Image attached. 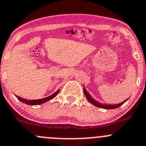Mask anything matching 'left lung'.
<instances>
[{
	"instance_id": "obj_1",
	"label": "left lung",
	"mask_w": 146,
	"mask_h": 146,
	"mask_svg": "<svg viewBox=\"0 0 146 146\" xmlns=\"http://www.w3.org/2000/svg\"><path fill=\"white\" fill-rule=\"evenodd\" d=\"M83 92H84V94H85V97H86L87 99H88V100L89 101L91 104H92L93 105L96 106V107H100V108L105 109V110H111V109L117 108V107H120L121 105H122L123 103L126 102L128 100V99H129V98H128L127 100H126L122 102L121 103H119V104H102V103H100V102H99L96 101L95 100H94L93 98H92V96H91V95L88 93V92L86 90V89H85V88H83Z\"/></svg>"
}]
</instances>
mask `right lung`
Here are the masks:
<instances>
[{
	"mask_svg": "<svg viewBox=\"0 0 146 146\" xmlns=\"http://www.w3.org/2000/svg\"><path fill=\"white\" fill-rule=\"evenodd\" d=\"M58 92H59V90H58L56 92H54V94H52V95H50V96L47 97V98H42V99H39V100H29L24 99V98H22L19 96H17V98L20 102H22L25 103V104H28V105H39V104H43V103L46 102L47 101L54 98L57 95H58Z\"/></svg>",
	"mask_w": 146,
	"mask_h": 146,
	"instance_id": "right-lung-1",
	"label": "right lung"
}]
</instances>
